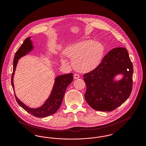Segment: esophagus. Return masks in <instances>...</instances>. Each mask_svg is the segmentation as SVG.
I'll list each match as a JSON object with an SVG mask.
<instances>
[{
  "mask_svg": "<svg viewBox=\"0 0 146 146\" xmlns=\"http://www.w3.org/2000/svg\"><path fill=\"white\" fill-rule=\"evenodd\" d=\"M80 78V76H79V74H74V79H78V78Z\"/></svg>",
  "mask_w": 146,
  "mask_h": 146,
  "instance_id": "esophagus-1",
  "label": "esophagus"
}]
</instances>
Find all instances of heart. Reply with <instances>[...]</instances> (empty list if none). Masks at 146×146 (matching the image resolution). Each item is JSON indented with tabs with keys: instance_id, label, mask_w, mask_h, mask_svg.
Masks as SVG:
<instances>
[{
	"instance_id": "heart-1",
	"label": "heart",
	"mask_w": 146,
	"mask_h": 146,
	"mask_svg": "<svg viewBox=\"0 0 146 146\" xmlns=\"http://www.w3.org/2000/svg\"><path fill=\"white\" fill-rule=\"evenodd\" d=\"M104 47L100 42L84 40L72 44L65 50L64 54L72 60L74 69L80 72H89L95 70L101 62L104 55ZM63 64L68 62L61 58Z\"/></svg>"
}]
</instances>
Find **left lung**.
Instances as JSON below:
<instances>
[{
    "mask_svg": "<svg viewBox=\"0 0 146 146\" xmlns=\"http://www.w3.org/2000/svg\"><path fill=\"white\" fill-rule=\"evenodd\" d=\"M133 65L124 48L112 49L95 70L84 75L87 103L96 111L114 110L130 96L132 89ZM121 75L122 78H115Z\"/></svg>",
    "mask_w": 146,
    "mask_h": 146,
    "instance_id": "left-lung-1",
    "label": "left lung"
}]
</instances>
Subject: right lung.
Listing matches in <instances>:
<instances>
[{
  "label": "right lung",
  "instance_id": "add662e5",
  "mask_svg": "<svg viewBox=\"0 0 146 146\" xmlns=\"http://www.w3.org/2000/svg\"><path fill=\"white\" fill-rule=\"evenodd\" d=\"M31 39V36L26 38L15 54L13 62V72L11 76V85L14 90L16 100L18 104L23 110L35 117L44 118L54 114L57 111L62 104L67 88L73 80V76L72 73H69L56 77L55 83L51 94L48 99L41 106L33 108H30L23 104L15 95L14 77L19 60L23 56L27 55L28 53L32 51L35 48L32 40Z\"/></svg>",
  "mask_w": 146,
  "mask_h": 146
}]
</instances>
